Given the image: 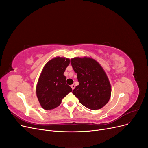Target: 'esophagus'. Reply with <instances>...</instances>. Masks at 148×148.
Returning a JSON list of instances; mask_svg holds the SVG:
<instances>
[{
  "instance_id": "obj_1",
  "label": "esophagus",
  "mask_w": 148,
  "mask_h": 148,
  "mask_svg": "<svg viewBox=\"0 0 148 148\" xmlns=\"http://www.w3.org/2000/svg\"><path fill=\"white\" fill-rule=\"evenodd\" d=\"M71 89H72L73 90V89H75V85L74 84H71Z\"/></svg>"
}]
</instances>
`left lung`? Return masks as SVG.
Here are the masks:
<instances>
[{"label": "left lung", "instance_id": "8db88e82", "mask_svg": "<svg viewBox=\"0 0 148 148\" xmlns=\"http://www.w3.org/2000/svg\"><path fill=\"white\" fill-rule=\"evenodd\" d=\"M71 64L79 84L72 91L82 105L91 110L101 109L109 102L111 86L102 67L89 57H75Z\"/></svg>", "mask_w": 148, "mask_h": 148}]
</instances>
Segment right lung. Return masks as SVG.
<instances>
[{
  "label": "right lung",
  "instance_id": "1",
  "mask_svg": "<svg viewBox=\"0 0 148 148\" xmlns=\"http://www.w3.org/2000/svg\"><path fill=\"white\" fill-rule=\"evenodd\" d=\"M69 59L57 57L44 66L36 86V95L41 107L51 110L59 106L62 100L72 89L66 83L64 75L70 64Z\"/></svg>",
  "mask_w": 148,
  "mask_h": 148
}]
</instances>
